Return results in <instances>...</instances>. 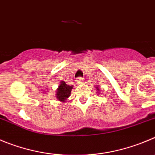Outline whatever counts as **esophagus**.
I'll return each mask as SVG.
<instances>
[{"label":"esophagus","mask_w":155,"mask_h":155,"mask_svg":"<svg viewBox=\"0 0 155 155\" xmlns=\"http://www.w3.org/2000/svg\"><path fill=\"white\" fill-rule=\"evenodd\" d=\"M76 82H77L78 84H81V83L83 82V79H82V77H78L77 79H76Z\"/></svg>","instance_id":"obj_1"}]
</instances>
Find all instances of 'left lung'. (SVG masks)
Instances as JSON below:
<instances>
[{
  "mask_svg": "<svg viewBox=\"0 0 155 155\" xmlns=\"http://www.w3.org/2000/svg\"><path fill=\"white\" fill-rule=\"evenodd\" d=\"M95 88H96V89H96V90L98 91V93H99V91H100V90H99V86H98L97 87H95Z\"/></svg>",
  "mask_w": 155,
  "mask_h": 155,
  "instance_id": "obj_1",
  "label": "left lung"
}]
</instances>
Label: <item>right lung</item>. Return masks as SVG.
I'll use <instances>...</instances> for the list:
<instances>
[{"label": "right lung", "mask_w": 155, "mask_h": 155, "mask_svg": "<svg viewBox=\"0 0 155 155\" xmlns=\"http://www.w3.org/2000/svg\"><path fill=\"white\" fill-rule=\"evenodd\" d=\"M73 88V86H69L66 84L64 81H61L58 86V89H56V99L59 101H61L62 102H64L69 97Z\"/></svg>", "instance_id": "obj_1"}]
</instances>
